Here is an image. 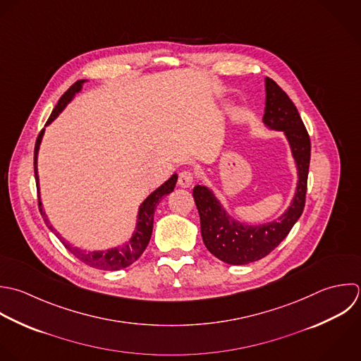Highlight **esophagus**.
<instances>
[{"label":"esophagus","mask_w":361,"mask_h":361,"mask_svg":"<svg viewBox=\"0 0 361 361\" xmlns=\"http://www.w3.org/2000/svg\"><path fill=\"white\" fill-rule=\"evenodd\" d=\"M194 181H195V176L190 170H185V171L180 173V176H178V185L180 187L188 188V187H191L194 184Z\"/></svg>","instance_id":"esophagus-1"}]
</instances>
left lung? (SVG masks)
<instances>
[{"label": "left lung", "mask_w": 361, "mask_h": 361, "mask_svg": "<svg viewBox=\"0 0 361 361\" xmlns=\"http://www.w3.org/2000/svg\"><path fill=\"white\" fill-rule=\"evenodd\" d=\"M266 112L263 121L271 129L286 133L298 167V187L293 204L286 214L277 221L260 226L232 221L207 187H194L192 195L201 219L202 240L215 257L228 264H249L266 257L287 238L305 207L311 160V139L308 130L294 102L283 88L269 77L266 78Z\"/></svg>", "instance_id": "8db88e82"}]
</instances>
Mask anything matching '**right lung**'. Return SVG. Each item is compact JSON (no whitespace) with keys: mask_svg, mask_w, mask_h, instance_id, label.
<instances>
[{"mask_svg":"<svg viewBox=\"0 0 361 361\" xmlns=\"http://www.w3.org/2000/svg\"><path fill=\"white\" fill-rule=\"evenodd\" d=\"M84 82V80H78L75 81L59 99L57 105L54 106V109L51 111L46 125H49L61 111L63 108L67 105V102L74 97L75 92H78L81 90V84ZM43 136V129L40 130V133L37 135L36 143H35V153H33V167H35V180H36V188H37V202H39V211L40 215L44 219V224L49 226V229L51 232L56 233V231L53 229V226L49 224L43 209H42V202H40V197H39V183H37V169H36V159H37V150H39V145ZM177 183V174H173V177L170 180H167L163 185H160L156 191H153L140 205L139 208V215H137V225H136V232L132 236V239L123 245L122 247H115L106 252H84L80 250L74 246H71L68 242H66L64 239H61L59 236V233H56V236L61 240V243L64 245V247L74 255L78 260H81L82 263H85L90 267L94 269H99V270H119V269H125L128 266H130L132 263H135L142 253L145 252V249L149 245L150 236H152V231H153V216H154V211L156 207L159 205V202L161 201V198H164L166 195H169Z\"/></svg>","mask_w":361,"mask_h":361,"instance_id":"obj_1","label":"right lung"}]
</instances>
